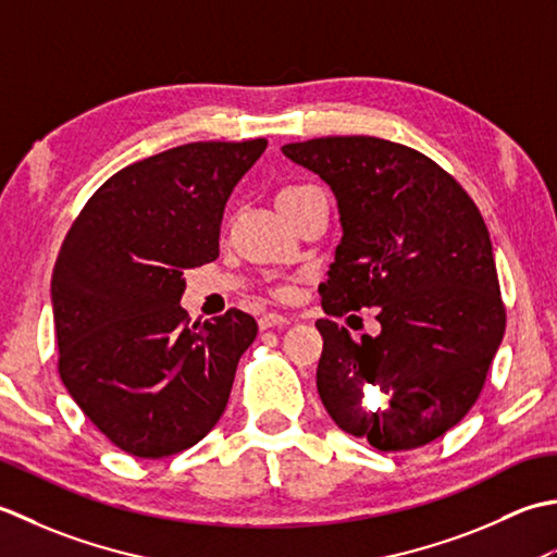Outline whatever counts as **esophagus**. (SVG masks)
<instances>
[{
    "mask_svg": "<svg viewBox=\"0 0 557 557\" xmlns=\"http://www.w3.org/2000/svg\"><path fill=\"white\" fill-rule=\"evenodd\" d=\"M286 324H290V320L281 312H264L259 317V326L262 329H274V326H286Z\"/></svg>",
    "mask_w": 557,
    "mask_h": 557,
    "instance_id": "34e87169",
    "label": "esophagus"
}]
</instances>
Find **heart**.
<instances>
[{"instance_id": "obj_1", "label": "heart", "mask_w": 557, "mask_h": 557, "mask_svg": "<svg viewBox=\"0 0 557 557\" xmlns=\"http://www.w3.org/2000/svg\"><path fill=\"white\" fill-rule=\"evenodd\" d=\"M312 185H288V187H283L281 191H278V201L281 199H288V197H295V195H300V191H305V189H310Z\"/></svg>"}]
</instances>
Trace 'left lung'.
Returning <instances> with one entry per match:
<instances>
[{
  "label": "left lung",
  "instance_id": "left-lung-1",
  "mask_svg": "<svg viewBox=\"0 0 557 557\" xmlns=\"http://www.w3.org/2000/svg\"><path fill=\"white\" fill-rule=\"evenodd\" d=\"M283 153L334 189L342 213V245L320 286L324 312L377 308L382 324L380 336L354 342L317 320L322 404L374 449L423 447L471 411L505 334L483 215L445 168L404 144L322 136ZM370 391L380 409L369 408Z\"/></svg>",
  "mask_w": 557,
  "mask_h": 557
}]
</instances>
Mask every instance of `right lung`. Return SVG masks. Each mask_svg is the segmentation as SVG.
Returning <instances> with one entry per match:
<instances>
[{"label":"right lung","instance_id":"obj_1","mask_svg":"<svg viewBox=\"0 0 557 557\" xmlns=\"http://www.w3.org/2000/svg\"><path fill=\"white\" fill-rule=\"evenodd\" d=\"M267 139L195 141L106 180L52 271L57 370L84 416L139 459L189 449L219 423L257 322H189L185 269L219 257L223 209Z\"/></svg>","mask_w":557,"mask_h":557}]
</instances>
